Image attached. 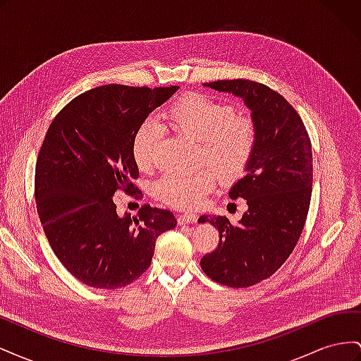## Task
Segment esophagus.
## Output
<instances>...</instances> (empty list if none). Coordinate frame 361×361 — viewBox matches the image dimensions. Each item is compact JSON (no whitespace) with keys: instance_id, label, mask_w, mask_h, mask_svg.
Listing matches in <instances>:
<instances>
[{"instance_id":"esophagus-1","label":"esophagus","mask_w":361,"mask_h":361,"mask_svg":"<svg viewBox=\"0 0 361 361\" xmlns=\"http://www.w3.org/2000/svg\"><path fill=\"white\" fill-rule=\"evenodd\" d=\"M197 221V214L195 212H185L178 215V223L179 224H188V223H195Z\"/></svg>"}]
</instances>
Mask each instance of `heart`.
<instances>
[{
    "mask_svg": "<svg viewBox=\"0 0 361 361\" xmlns=\"http://www.w3.org/2000/svg\"><path fill=\"white\" fill-rule=\"evenodd\" d=\"M166 120L180 133L199 140V162L209 164L191 173L169 171L152 183V195L173 207H194L215 185V174L223 182L243 176L256 147V126L248 116L235 114L228 104L216 102L200 93H190L174 101ZM161 141V129L154 122L141 125L133 138V159L140 171L154 169Z\"/></svg>",
    "mask_w": 361,
    "mask_h": 361,
    "instance_id": "b5f03b06",
    "label": "heart"
}]
</instances>
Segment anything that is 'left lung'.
<instances>
[{"mask_svg": "<svg viewBox=\"0 0 361 361\" xmlns=\"http://www.w3.org/2000/svg\"><path fill=\"white\" fill-rule=\"evenodd\" d=\"M203 85L243 97L256 126L247 174L228 192L244 199L248 211L238 224L220 215L199 218L220 232L216 248L200 259L204 274L226 286L248 288L274 274L301 236L312 197V143L295 108L268 85L250 80Z\"/></svg>", "mask_w": 361, "mask_h": 361, "instance_id": "1", "label": "left lung"}]
</instances>
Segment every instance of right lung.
Segmentation results:
<instances>
[{"label":"right lung","mask_w":361,"mask_h":361,"mask_svg":"<svg viewBox=\"0 0 361 361\" xmlns=\"http://www.w3.org/2000/svg\"><path fill=\"white\" fill-rule=\"evenodd\" d=\"M178 89L94 87L48 128L36 162L37 214L54 253L87 286L130 285L150 267L157 238L176 226L173 212L149 204L118 216L113 197L118 190L135 192L133 138Z\"/></svg>","instance_id":"obj_1"}]
</instances>
